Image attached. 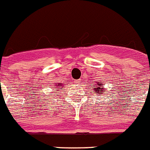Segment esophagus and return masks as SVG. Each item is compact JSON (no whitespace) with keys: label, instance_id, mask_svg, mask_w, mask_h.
I'll use <instances>...</instances> for the list:
<instances>
[{"label":"esophagus","instance_id":"obj_1","mask_svg":"<svg viewBox=\"0 0 150 150\" xmlns=\"http://www.w3.org/2000/svg\"><path fill=\"white\" fill-rule=\"evenodd\" d=\"M81 82H82V81H81V79H78V80H75V83L76 84H81Z\"/></svg>","mask_w":150,"mask_h":150}]
</instances>
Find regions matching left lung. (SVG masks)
Segmentation results:
<instances>
[{
	"label": "left lung",
	"mask_w": 150,
	"mask_h": 150,
	"mask_svg": "<svg viewBox=\"0 0 150 150\" xmlns=\"http://www.w3.org/2000/svg\"><path fill=\"white\" fill-rule=\"evenodd\" d=\"M93 91H95V93H97V94L100 93V91H103V86L101 85V83L97 82V84H95V88H93Z\"/></svg>",
	"instance_id": "left-lung-1"
}]
</instances>
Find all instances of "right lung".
I'll return each mask as SVG.
<instances>
[{
	"instance_id": "1",
	"label": "right lung",
	"mask_w": 150,
	"mask_h": 150,
	"mask_svg": "<svg viewBox=\"0 0 150 150\" xmlns=\"http://www.w3.org/2000/svg\"><path fill=\"white\" fill-rule=\"evenodd\" d=\"M56 86H57V88H59V87H61V86H62V85H61V84H57V85H56Z\"/></svg>"
}]
</instances>
